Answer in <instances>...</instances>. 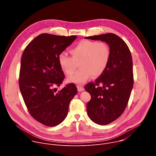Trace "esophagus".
I'll return each mask as SVG.
<instances>
[{
	"mask_svg": "<svg viewBox=\"0 0 156 156\" xmlns=\"http://www.w3.org/2000/svg\"><path fill=\"white\" fill-rule=\"evenodd\" d=\"M77 89H78V91H80V92H81V91H83L84 90V88L83 86H80V85L77 86Z\"/></svg>",
	"mask_w": 156,
	"mask_h": 156,
	"instance_id": "1",
	"label": "esophagus"
}]
</instances>
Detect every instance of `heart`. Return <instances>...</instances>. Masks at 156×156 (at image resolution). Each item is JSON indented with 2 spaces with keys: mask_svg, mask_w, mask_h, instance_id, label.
<instances>
[{
  "mask_svg": "<svg viewBox=\"0 0 156 156\" xmlns=\"http://www.w3.org/2000/svg\"><path fill=\"white\" fill-rule=\"evenodd\" d=\"M72 56L65 52L58 55V63L62 70L69 75H73L76 70L80 62L81 69L69 81L82 84L91 75H101L108 65L110 50L108 44L104 42L82 40L71 49Z\"/></svg>",
  "mask_w": 156,
  "mask_h": 156,
  "instance_id": "b5f03b06",
  "label": "heart"
}]
</instances>
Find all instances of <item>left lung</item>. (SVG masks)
<instances>
[{"mask_svg":"<svg viewBox=\"0 0 156 156\" xmlns=\"http://www.w3.org/2000/svg\"><path fill=\"white\" fill-rule=\"evenodd\" d=\"M85 38L101 40L110 47L106 69L94 83H89L84 87L91 96L86 105L89 117L97 124L108 125L123 114L128 104L133 86L131 54L125 41L115 34Z\"/></svg>","mask_w":156,"mask_h":156,"instance_id":"8db88e82","label":"left lung"}]
</instances>
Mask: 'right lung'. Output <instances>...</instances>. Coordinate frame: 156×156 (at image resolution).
<instances>
[{"label":"right lung","mask_w":156,"mask_h":156,"mask_svg":"<svg viewBox=\"0 0 156 156\" xmlns=\"http://www.w3.org/2000/svg\"><path fill=\"white\" fill-rule=\"evenodd\" d=\"M42 33L31 41L22 55L19 87L30 115L39 123L55 126L68 114L70 101L78 91L73 83L66 85L58 93L65 78L58 57L76 39Z\"/></svg>","instance_id":"add662e5"}]
</instances>
